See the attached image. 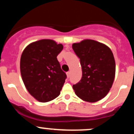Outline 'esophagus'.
Instances as JSON below:
<instances>
[{
  "instance_id": "obj_1",
  "label": "esophagus",
  "mask_w": 134,
  "mask_h": 134,
  "mask_svg": "<svg viewBox=\"0 0 134 134\" xmlns=\"http://www.w3.org/2000/svg\"><path fill=\"white\" fill-rule=\"evenodd\" d=\"M66 74H67V78H69V77H70V72H67Z\"/></svg>"
}]
</instances>
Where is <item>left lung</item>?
I'll use <instances>...</instances> for the list:
<instances>
[{
    "label": "left lung",
    "mask_w": 134,
    "mask_h": 134,
    "mask_svg": "<svg viewBox=\"0 0 134 134\" xmlns=\"http://www.w3.org/2000/svg\"><path fill=\"white\" fill-rule=\"evenodd\" d=\"M80 58L82 77L73 85L76 95L82 100L94 103L110 91L115 76V61L111 49L93 40H84L72 44Z\"/></svg>",
    "instance_id": "8db88e82"
}]
</instances>
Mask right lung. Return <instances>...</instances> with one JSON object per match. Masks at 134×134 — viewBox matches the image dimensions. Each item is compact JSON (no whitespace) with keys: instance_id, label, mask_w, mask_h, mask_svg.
<instances>
[{"instance_id":"right-lung-1","label":"right lung","mask_w":134,"mask_h":134,"mask_svg":"<svg viewBox=\"0 0 134 134\" xmlns=\"http://www.w3.org/2000/svg\"><path fill=\"white\" fill-rule=\"evenodd\" d=\"M63 47L54 40L43 39L23 50L20 60L22 79L27 91L40 102L53 100L60 93L67 76L57 57Z\"/></svg>"}]
</instances>
